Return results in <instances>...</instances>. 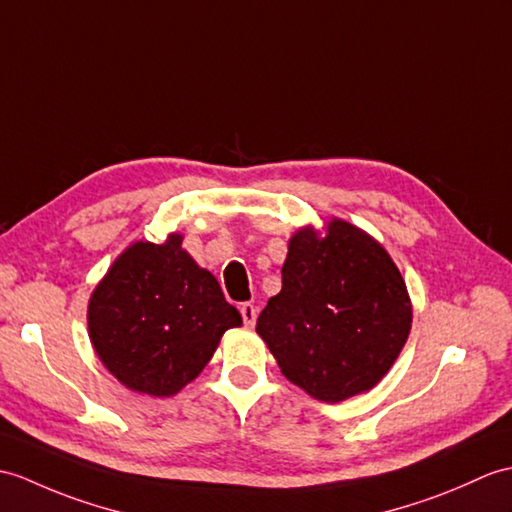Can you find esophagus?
<instances>
[{
    "instance_id": "34e87169",
    "label": "esophagus",
    "mask_w": 512,
    "mask_h": 512,
    "mask_svg": "<svg viewBox=\"0 0 512 512\" xmlns=\"http://www.w3.org/2000/svg\"><path fill=\"white\" fill-rule=\"evenodd\" d=\"M240 314H242V318H244V325H248V327L255 325V320H257V307H255V305L242 303V305H240Z\"/></svg>"
}]
</instances>
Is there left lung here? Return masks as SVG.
I'll return each mask as SVG.
<instances>
[{
	"label": "left lung",
	"instance_id": "8db88e82",
	"mask_svg": "<svg viewBox=\"0 0 512 512\" xmlns=\"http://www.w3.org/2000/svg\"><path fill=\"white\" fill-rule=\"evenodd\" d=\"M283 285L257 318L281 373L312 397L338 403L371 390L410 334L401 272L373 237L331 220L327 235L294 233Z\"/></svg>",
	"mask_w": 512,
	"mask_h": 512
}]
</instances>
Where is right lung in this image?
<instances>
[{
	"instance_id": "add662e5",
	"label": "right lung",
	"mask_w": 512,
	"mask_h": 512,
	"mask_svg": "<svg viewBox=\"0 0 512 512\" xmlns=\"http://www.w3.org/2000/svg\"><path fill=\"white\" fill-rule=\"evenodd\" d=\"M137 242L115 259L89 301V336L102 364L124 386L170 397L211 360L242 316L220 283L181 248Z\"/></svg>"
}]
</instances>
